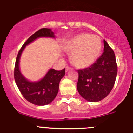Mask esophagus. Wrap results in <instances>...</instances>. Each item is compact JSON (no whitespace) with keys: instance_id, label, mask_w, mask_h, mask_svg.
<instances>
[{"instance_id":"esophagus-1","label":"esophagus","mask_w":133,"mask_h":133,"mask_svg":"<svg viewBox=\"0 0 133 133\" xmlns=\"http://www.w3.org/2000/svg\"><path fill=\"white\" fill-rule=\"evenodd\" d=\"M71 70V68H70L69 66H66V69H65L66 72H68V71H69V70Z\"/></svg>"}]
</instances>
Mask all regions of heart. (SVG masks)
<instances>
[{
	"label": "heart",
	"instance_id": "1",
	"mask_svg": "<svg viewBox=\"0 0 133 133\" xmlns=\"http://www.w3.org/2000/svg\"><path fill=\"white\" fill-rule=\"evenodd\" d=\"M64 48L72 52L71 61L79 67H86L95 63L101 51L102 43L99 36L82 33L73 36L66 43Z\"/></svg>",
	"mask_w": 133,
	"mask_h": 133
}]
</instances>
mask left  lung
Returning a JSON list of instances; mask_svg holds the SVG:
<instances>
[{"label": "left lung", "instance_id": "1", "mask_svg": "<svg viewBox=\"0 0 133 133\" xmlns=\"http://www.w3.org/2000/svg\"><path fill=\"white\" fill-rule=\"evenodd\" d=\"M103 52L95 63L78 70L77 88L81 97L89 102H98L110 93L117 75L115 55L105 40Z\"/></svg>", "mask_w": 133, "mask_h": 133}]
</instances>
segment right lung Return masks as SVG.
Here are the masks:
<instances>
[{
    "label": "right lung",
    "mask_w": 133,
    "mask_h": 133,
    "mask_svg": "<svg viewBox=\"0 0 133 133\" xmlns=\"http://www.w3.org/2000/svg\"><path fill=\"white\" fill-rule=\"evenodd\" d=\"M41 37L56 38L52 30L47 28L40 29L30 36L18 52L14 71L15 82L20 92L26 100L38 106L50 104L55 99L58 92L60 81L65 75V69L61 70L50 69L41 80L30 81L22 74L20 70V59L23 50L27 45Z\"/></svg>",
    "instance_id": "add662e5"
}]
</instances>
